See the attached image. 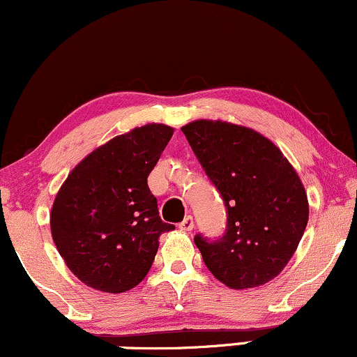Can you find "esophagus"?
Masks as SVG:
<instances>
[{
  "label": "esophagus",
  "instance_id": "1",
  "mask_svg": "<svg viewBox=\"0 0 357 357\" xmlns=\"http://www.w3.org/2000/svg\"><path fill=\"white\" fill-rule=\"evenodd\" d=\"M178 229L183 230V232H190V230L194 229V219H192L190 215H187L185 219L178 224Z\"/></svg>",
  "mask_w": 357,
  "mask_h": 357
}]
</instances>
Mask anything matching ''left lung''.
I'll list each match as a JSON object with an SVG mask.
<instances>
[{
  "instance_id": "obj_1",
  "label": "left lung",
  "mask_w": 357,
  "mask_h": 357,
  "mask_svg": "<svg viewBox=\"0 0 357 357\" xmlns=\"http://www.w3.org/2000/svg\"><path fill=\"white\" fill-rule=\"evenodd\" d=\"M182 132L227 208L224 237H195L205 266L230 289L264 286L284 271L307 225L299 175L279 146L249 127L194 120Z\"/></svg>"
}]
</instances>
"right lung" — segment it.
<instances>
[{
    "label": "right lung",
    "instance_id": "obj_1",
    "mask_svg": "<svg viewBox=\"0 0 357 357\" xmlns=\"http://www.w3.org/2000/svg\"><path fill=\"white\" fill-rule=\"evenodd\" d=\"M174 135L163 123H146L88 153L70 172L50 213L52 237L66 267L88 287L120 294L144 280L162 222L150 192V172Z\"/></svg>",
    "mask_w": 357,
    "mask_h": 357
}]
</instances>
